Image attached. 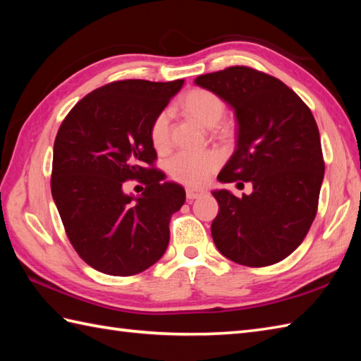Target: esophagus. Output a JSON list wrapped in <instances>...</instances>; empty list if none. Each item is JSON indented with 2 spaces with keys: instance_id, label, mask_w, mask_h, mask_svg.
Here are the masks:
<instances>
[{
  "instance_id": "1",
  "label": "esophagus",
  "mask_w": 361,
  "mask_h": 361,
  "mask_svg": "<svg viewBox=\"0 0 361 361\" xmlns=\"http://www.w3.org/2000/svg\"><path fill=\"white\" fill-rule=\"evenodd\" d=\"M204 194H206V190H203V189H194V188H188L186 189L188 200H195V198H200Z\"/></svg>"
}]
</instances>
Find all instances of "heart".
<instances>
[{
    "label": "heart",
    "instance_id": "heart-1",
    "mask_svg": "<svg viewBox=\"0 0 361 361\" xmlns=\"http://www.w3.org/2000/svg\"><path fill=\"white\" fill-rule=\"evenodd\" d=\"M181 110L212 127L224 118L225 102L217 93L206 88H192L183 96ZM150 141L157 150L163 152L171 144V113L159 111L150 126ZM220 166V157L214 150H181L167 161V172L175 181L188 186H200Z\"/></svg>",
    "mask_w": 361,
    "mask_h": 361
}]
</instances>
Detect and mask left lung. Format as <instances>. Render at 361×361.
Instances as JSON below:
<instances>
[{
  "mask_svg": "<svg viewBox=\"0 0 361 361\" xmlns=\"http://www.w3.org/2000/svg\"><path fill=\"white\" fill-rule=\"evenodd\" d=\"M195 83L231 105L239 122L237 147L217 178L252 185L240 198L212 192L214 243L235 264H278L302 243L318 211L324 158L317 121L293 90L255 68L229 66Z\"/></svg>",
  "mask_w": 361,
  "mask_h": 361,
  "instance_id": "8db88e82",
  "label": "left lung"
}]
</instances>
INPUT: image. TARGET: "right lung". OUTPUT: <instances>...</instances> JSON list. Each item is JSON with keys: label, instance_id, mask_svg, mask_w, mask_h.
Instances as JSON below:
<instances>
[{"label": "right lung", "instance_id": "right-lung-1", "mask_svg": "<svg viewBox=\"0 0 361 361\" xmlns=\"http://www.w3.org/2000/svg\"><path fill=\"white\" fill-rule=\"evenodd\" d=\"M185 80L110 82L66 114L54 142L51 192L75 252L94 270L133 276L161 259L183 186L155 167L150 126ZM146 188L125 194L128 180Z\"/></svg>", "mask_w": 361, "mask_h": 361}]
</instances>
